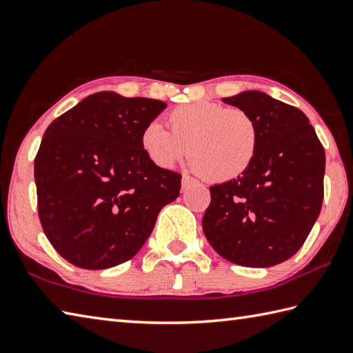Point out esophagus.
<instances>
[{"instance_id": "1", "label": "esophagus", "mask_w": 353, "mask_h": 353, "mask_svg": "<svg viewBox=\"0 0 353 353\" xmlns=\"http://www.w3.org/2000/svg\"><path fill=\"white\" fill-rule=\"evenodd\" d=\"M194 183V178L192 176H189V175H183V180H181V186H183V189H186V188H189L190 184Z\"/></svg>"}]
</instances>
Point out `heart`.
Here are the masks:
<instances>
[{
    "mask_svg": "<svg viewBox=\"0 0 353 353\" xmlns=\"http://www.w3.org/2000/svg\"><path fill=\"white\" fill-rule=\"evenodd\" d=\"M170 132L147 123L141 148L154 165L170 169L188 157L200 176L212 183L234 180L248 170L259 147V128L242 108L215 102L184 103L167 114Z\"/></svg>",
    "mask_w": 353,
    "mask_h": 353,
    "instance_id": "b5f03b06",
    "label": "heart"
}]
</instances>
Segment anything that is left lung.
<instances>
[{
	"instance_id": "left-lung-1",
	"label": "left lung",
	"mask_w": 353,
	"mask_h": 353,
	"mask_svg": "<svg viewBox=\"0 0 353 353\" xmlns=\"http://www.w3.org/2000/svg\"><path fill=\"white\" fill-rule=\"evenodd\" d=\"M250 113L259 147L248 170L215 184L203 231L219 254L251 268L273 267L304 245L324 199L325 153L299 108L262 91L221 99Z\"/></svg>"
}]
</instances>
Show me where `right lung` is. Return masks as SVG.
I'll return each mask as SVG.
<instances>
[{
	"label": "right lung",
	"instance_id": "right-lung-1",
	"mask_svg": "<svg viewBox=\"0 0 353 353\" xmlns=\"http://www.w3.org/2000/svg\"><path fill=\"white\" fill-rule=\"evenodd\" d=\"M167 105L101 91L51 122L35 157L39 217L54 250L85 270L127 262L178 199L181 175L154 165L141 133Z\"/></svg>",
	"mask_w": 353,
	"mask_h": 353
}]
</instances>
